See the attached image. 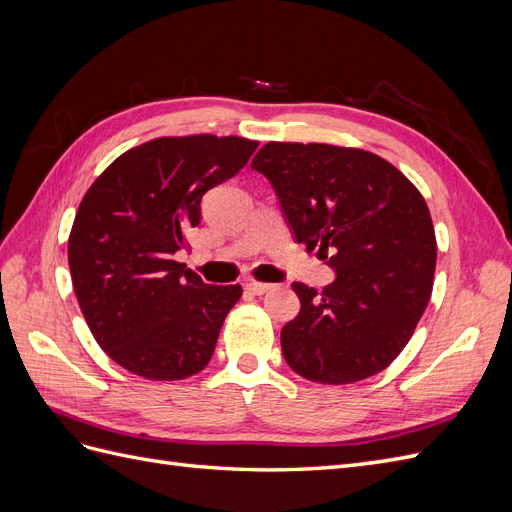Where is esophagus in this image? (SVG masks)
I'll return each instance as SVG.
<instances>
[{
  "label": "esophagus",
  "instance_id": "obj_1",
  "mask_svg": "<svg viewBox=\"0 0 512 512\" xmlns=\"http://www.w3.org/2000/svg\"><path fill=\"white\" fill-rule=\"evenodd\" d=\"M273 286L271 284H265V282H245V290L247 292H252V294H258V297H260V294H265V292H269Z\"/></svg>",
  "mask_w": 512,
  "mask_h": 512
}]
</instances>
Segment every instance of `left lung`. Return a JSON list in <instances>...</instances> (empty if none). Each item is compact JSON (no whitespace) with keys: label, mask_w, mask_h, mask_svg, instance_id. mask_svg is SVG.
<instances>
[{"label":"left lung","mask_w":512,"mask_h":512,"mask_svg":"<svg viewBox=\"0 0 512 512\" xmlns=\"http://www.w3.org/2000/svg\"><path fill=\"white\" fill-rule=\"evenodd\" d=\"M252 168L271 181L297 243L335 271L322 292L292 284L301 312L282 329L290 369L350 384L389 367L410 342L436 273L421 192L376 153L324 143H267Z\"/></svg>","instance_id":"left-lung-1"}]
</instances>
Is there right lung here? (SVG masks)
Instances as JSON below:
<instances>
[{
    "label": "right lung",
    "instance_id": "obj_1",
    "mask_svg": "<svg viewBox=\"0 0 512 512\" xmlns=\"http://www.w3.org/2000/svg\"><path fill=\"white\" fill-rule=\"evenodd\" d=\"M258 143L164 136L119 156L83 196L68 239L72 286L91 335L147 380H183L211 361L241 286H209L173 260L200 224L205 192L235 177Z\"/></svg>",
    "mask_w": 512,
    "mask_h": 512
}]
</instances>
